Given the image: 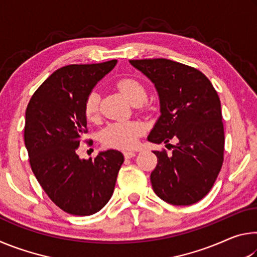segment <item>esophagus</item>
<instances>
[{
	"label": "esophagus",
	"instance_id": "esophagus-1",
	"mask_svg": "<svg viewBox=\"0 0 257 257\" xmlns=\"http://www.w3.org/2000/svg\"><path fill=\"white\" fill-rule=\"evenodd\" d=\"M123 155H124V159H132L134 156H136V153L133 151H125L123 152Z\"/></svg>",
	"mask_w": 257,
	"mask_h": 257
}]
</instances>
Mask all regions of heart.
Listing matches in <instances>:
<instances>
[{"instance_id":"b5f03b06","label":"heart","mask_w":257,"mask_h":257,"mask_svg":"<svg viewBox=\"0 0 257 257\" xmlns=\"http://www.w3.org/2000/svg\"><path fill=\"white\" fill-rule=\"evenodd\" d=\"M116 87L134 105H141L145 103L147 98L146 89L138 80L134 78H122L116 82ZM99 102H101V96L96 90H93L87 95L84 103V112L87 119L90 121L97 119ZM143 132L144 127L138 121H120L104 128L101 139L103 144L107 147L127 150L137 144L138 138Z\"/></svg>"}]
</instances>
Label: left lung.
<instances>
[{
  "mask_svg": "<svg viewBox=\"0 0 257 257\" xmlns=\"http://www.w3.org/2000/svg\"><path fill=\"white\" fill-rule=\"evenodd\" d=\"M153 82L161 115L150 142L168 144L172 154L155 151L153 190L172 205H191L205 197L223 163L224 130L221 103L208 78L197 69L168 59L130 60Z\"/></svg>",
  "mask_w": 257,
  "mask_h": 257,
  "instance_id": "1",
  "label": "left lung"
}]
</instances>
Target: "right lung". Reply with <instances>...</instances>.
<instances>
[{
	"label": "right lung",
	"instance_id": "1",
	"mask_svg": "<svg viewBox=\"0 0 257 257\" xmlns=\"http://www.w3.org/2000/svg\"><path fill=\"white\" fill-rule=\"evenodd\" d=\"M116 62L58 69L38 87L26 110L30 167L51 201L69 214L92 215L105 206L123 163L122 153L115 150L101 152L94 160L77 154L88 132L85 99Z\"/></svg>",
	"mask_w": 257,
	"mask_h": 257
}]
</instances>
